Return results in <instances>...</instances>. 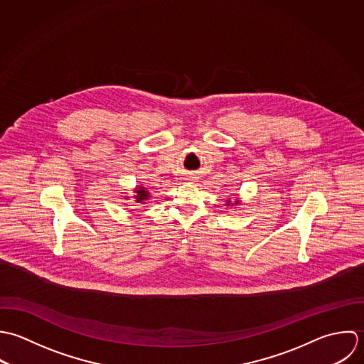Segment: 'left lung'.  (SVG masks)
<instances>
[{
    "instance_id": "1",
    "label": "left lung",
    "mask_w": 364,
    "mask_h": 364,
    "mask_svg": "<svg viewBox=\"0 0 364 364\" xmlns=\"http://www.w3.org/2000/svg\"><path fill=\"white\" fill-rule=\"evenodd\" d=\"M236 203H237V201H236Z\"/></svg>"
}]
</instances>
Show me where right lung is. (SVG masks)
I'll list each match as a JSON object with an SVG mask.
<instances>
[{"label":"right lung","mask_w":364,"mask_h":364,"mask_svg":"<svg viewBox=\"0 0 364 364\" xmlns=\"http://www.w3.org/2000/svg\"><path fill=\"white\" fill-rule=\"evenodd\" d=\"M147 196H149V194H147V191H146L145 188L139 190V191H138V197H136V201H138V203L144 201V200H146V197H147Z\"/></svg>","instance_id":"1"}]
</instances>
